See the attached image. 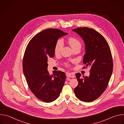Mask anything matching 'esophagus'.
Listing matches in <instances>:
<instances>
[{
	"label": "esophagus",
	"instance_id": "1",
	"mask_svg": "<svg viewBox=\"0 0 124 124\" xmlns=\"http://www.w3.org/2000/svg\"><path fill=\"white\" fill-rule=\"evenodd\" d=\"M66 76L68 78H74L75 77V76L73 73H67Z\"/></svg>",
	"mask_w": 124,
	"mask_h": 124
}]
</instances>
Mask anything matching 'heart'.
Here are the masks:
<instances>
[{
    "mask_svg": "<svg viewBox=\"0 0 124 124\" xmlns=\"http://www.w3.org/2000/svg\"><path fill=\"white\" fill-rule=\"evenodd\" d=\"M68 43L73 48L78 46H81V43L80 41L76 37H70L68 40ZM63 46V43L62 40H59L57 41L55 46L54 51L55 54H58L61 51Z\"/></svg>",
    "mask_w": 124,
    "mask_h": 124,
    "instance_id": "1",
    "label": "heart"
}]
</instances>
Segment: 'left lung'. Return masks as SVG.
Instances as JSON below:
<instances>
[{"label": "left lung", "mask_w": 124, "mask_h": 124, "mask_svg": "<svg viewBox=\"0 0 124 124\" xmlns=\"http://www.w3.org/2000/svg\"><path fill=\"white\" fill-rule=\"evenodd\" d=\"M85 44V54L83 62L90 67L89 77L77 73L78 85L75 88L76 96L84 102H91L98 99L107 88L113 70V61L109 46L105 38L92 28L79 27L72 30Z\"/></svg>", "instance_id": "obj_1"}]
</instances>
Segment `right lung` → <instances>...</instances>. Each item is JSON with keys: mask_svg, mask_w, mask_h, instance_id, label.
Listing matches in <instances>:
<instances>
[{"mask_svg": "<svg viewBox=\"0 0 124 124\" xmlns=\"http://www.w3.org/2000/svg\"><path fill=\"white\" fill-rule=\"evenodd\" d=\"M68 33L56 29H47L34 36L28 44L23 59V72L28 86L37 98L50 102L56 100L64 86L65 74L54 70L50 75L47 58L54 56L57 40Z\"/></svg>", "mask_w": 124, "mask_h": 124, "instance_id": "obj_1", "label": "right lung"}]
</instances>
